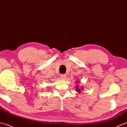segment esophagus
<instances>
[{
  "instance_id": "1",
  "label": "esophagus",
  "mask_w": 127,
  "mask_h": 127,
  "mask_svg": "<svg viewBox=\"0 0 127 127\" xmlns=\"http://www.w3.org/2000/svg\"><path fill=\"white\" fill-rule=\"evenodd\" d=\"M66 77V75L65 74H61L60 75V78L61 79H65Z\"/></svg>"
}]
</instances>
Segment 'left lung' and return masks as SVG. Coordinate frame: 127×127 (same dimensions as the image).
<instances>
[{"instance_id":"8db88e82","label":"left lung","mask_w":127,"mask_h":127,"mask_svg":"<svg viewBox=\"0 0 127 127\" xmlns=\"http://www.w3.org/2000/svg\"><path fill=\"white\" fill-rule=\"evenodd\" d=\"M76 92H80V91L81 90H82L83 88L82 87H81V88L80 89V88L79 87H76Z\"/></svg>"}]
</instances>
